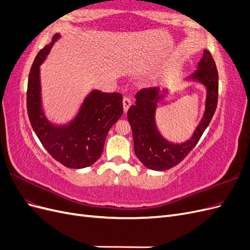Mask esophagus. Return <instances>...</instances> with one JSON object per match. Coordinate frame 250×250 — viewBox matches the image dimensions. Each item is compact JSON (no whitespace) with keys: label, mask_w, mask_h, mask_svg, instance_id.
Listing matches in <instances>:
<instances>
[{"label":"esophagus","mask_w":250,"mask_h":250,"mask_svg":"<svg viewBox=\"0 0 250 250\" xmlns=\"http://www.w3.org/2000/svg\"><path fill=\"white\" fill-rule=\"evenodd\" d=\"M131 106V100L129 99V98L125 97L123 99V107H124V112H127L128 109H129V107Z\"/></svg>","instance_id":"obj_1"}]
</instances>
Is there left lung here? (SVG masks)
<instances>
[{
  "label": "left lung",
  "instance_id": "left-lung-1",
  "mask_svg": "<svg viewBox=\"0 0 250 250\" xmlns=\"http://www.w3.org/2000/svg\"><path fill=\"white\" fill-rule=\"evenodd\" d=\"M186 80L196 81L207 89L206 108L192 137L183 143H172L160 132L155 121L157 103L167 96L168 89L144 88L135 95V104L127 112L132 129L134 152L141 163L148 169L168 170L178 165L191 152L207 129L217 108L218 72L215 60L208 50L196 70Z\"/></svg>",
  "mask_w": 250,
  "mask_h": 250
}]
</instances>
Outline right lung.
Instances as JSON below:
<instances>
[{"label":"right lung","mask_w":250,"mask_h":250,"mask_svg":"<svg viewBox=\"0 0 250 250\" xmlns=\"http://www.w3.org/2000/svg\"><path fill=\"white\" fill-rule=\"evenodd\" d=\"M59 39V33L53 35L34 59L28 80L27 110L34 132L51 156L67 168L82 169L101 156L109 129L123 115V97L94 89L69 123L50 122L42 109L41 65Z\"/></svg>","instance_id":"1"}]
</instances>
